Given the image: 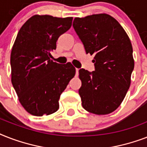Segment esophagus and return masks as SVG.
Returning <instances> with one entry per match:
<instances>
[{
	"mask_svg": "<svg viewBox=\"0 0 147 147\" xmlns=\"http://www.w3.org/2000/svg\"><path fill=\"white\" fill-rule=\"evenodd\" d=\"M78 70H79V69H76V76H78Z\"/></svg>",
	"mask_w": 147,
	"mask_h": 147,
	"instance_id": "34e87169",
	"label": "esophagus"
}]
</instances>
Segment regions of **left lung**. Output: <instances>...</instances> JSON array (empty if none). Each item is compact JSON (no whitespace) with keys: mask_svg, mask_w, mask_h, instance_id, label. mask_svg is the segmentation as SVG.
<instances>
[{"mask_svg":"<svg viewBox=\"0 0 147 147\" xmlns=\"http://www.w3.org/2000/svg\"><path fill=\"white\" fill-rule=\"evenodd\" d=\"M73 27L86 53L94 55L95 71H78L82 107L98 115L111 114L130 88L134 68L130 38L118 21L107 13L76 17Z\"/></svg>","mask_w":147,"mask_h":147,"instance_id":"left-lung-1","label":"left lung"}]
</instances>
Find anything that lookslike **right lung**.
Here are the masks:
<instances>
[{
  "instance_id": "obj_1",
  "label": "right lung",
  "mask_w": 147,
  "mask_h": 147,
  "mask_svg": "<svg viewBox=\"0 0 147 147\" xmlns=\"http://www.w3.org/2000/svg\"><path fill=\"white\" fill-rule=\"evenodd\" d=\"M72 19L34 15L20 29L13 45L11 82L21 105L32 115L57 111L60 95L76 75L71 62L61 65L50 59L51 51Z\"/></svg>"
}]
</instances>
